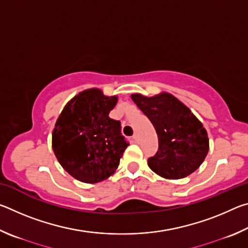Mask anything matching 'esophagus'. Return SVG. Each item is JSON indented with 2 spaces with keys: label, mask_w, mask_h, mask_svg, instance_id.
Here are the masks:
<instances>
[{
  "label": "esophagus",
  "mask_w": 248,
  "mask_h": 248,
  "mask_svg": "<svg viewBox=\"0 0 248 248\" xmlns=\"http://www.w3.org/2000/svg\"><path fill=\"white\" fill-rule=\"evenodd\" d=\"M133 140L134 141H136V142H139V136H138V134L136 133V134H134V136H133Z\"/></svg>",
  "instance_id": "34e87169"
}]
</instances>
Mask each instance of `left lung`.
<instances>
[{
    "label": "left lung",
    "mask_w": 248,
    "mask_h": 248,
    "mask_svg": "<svg viewBox=\"0 0 248 248\" xmlns=\"http://www.w3.org/2000/svg\"><path fill=\"white\" fill-rule=\"evenodd\" d=\"M131 98L154 125L158 150L148 159L155 174L166 179H180L202 164L209 151L207 130L190 109L170 93L152 97L132 94Z\"/></svg>",
    "instance_id": "obj_1"
}]
</instances>
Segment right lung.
Here are the masks:
<instances>
[{"mask_svg": "<svg viewBox=\"0 0 248 248\" xmlns=\"http://www.w3.org/2000/svg\"><path fill=\"white\" fill-rule=\"evenodd\" d=\"M118 97L99 89L81 92L68 102L52 132V150L68 173L96 184L115 173L129 143L121 136L120 121L109 118Z\"/></svg>", "mask_w": 248, "mask_h": 248, "instance_id": "right-lung-1", "label": "right lung"}]
</instances>
